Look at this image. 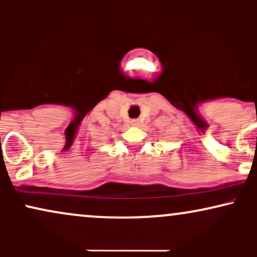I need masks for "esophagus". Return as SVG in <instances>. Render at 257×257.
Wrapping results in <instances>:
<instances>
[{"label":"esophagus","instance_id":"34e87169","mask_svg":"<svg viewBox=\"0 0 257 257\" xmlns=\"http://www.w3.org/2000/svg\"><path fill=\"white\" fill-rule=\"evenodd\" d=\"M132 124L133 125H138L139 124V119H133L132 120Z\"/></svg>","mask_w":257,"mask_h":257}]
</instances>
